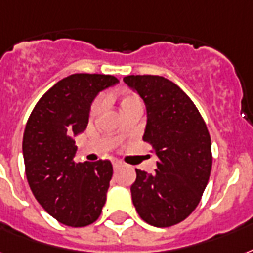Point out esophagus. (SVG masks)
I'll return each instance as SVG.
<instances>
[{"label": "esophagus", "mask_w": 253, "mask_h": 253, "mask_svg": "<svg viewBox=\"0 0 253 253\" xmlns=\"http://www.w3.org/2000/svg\"><path fill=\"white\" fill-rule=\"evenodd\" d=\"M121 166H122V163H121V162H119V161H113V167H114V169H119Z\"/></svg>", "instance_id": "obj_1"}]
</instances>
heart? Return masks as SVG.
Masks as SVG:
<instances>
[{
    "label": "heart",
    "instance_id": "obj_1",
    "mask_svg": "<svg viewBox=\"0 0 253 253\" xmlns=\"http://www.w3.org/2000/svg\"><path fill=\"white\" fill-rule=\"evenodd\" d=\"M119 105H121V110L127 109V107H132V106H140V99L134 94H125V95L121 96V102H119ZM101 109V102L96 101L91 107V115H96L98 111Z\"/></svg>",
    "mask_w": 253,
    "mask_h": 253
}]
</instances>
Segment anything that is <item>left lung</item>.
Here are the masks:
<instances>
[{
	"instance_id": "obj_1",
	"label": "left lung",
	"mask_w": 253,
	"mask_h": 253,
	"mask_svg": "<svg viewBox=\"0 0 253 253\" xmlns=\"http://www.w3.org/2000/svg\"><path fill=\"white\" fill-rule=\"evenodd\" d=\"M147 111L143 140L157 155V169L136 171L131 198L136 212L154 227H171L190 216L206 190L212 167L211 138L186 92L165 77L127 75Z\"/></svg>"
}]
</instances>
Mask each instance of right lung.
Here are the masks:
<instances>
[{
  "label": "right lung",
  "instance_id": "1",
  "mask_svg": "<svg viewBox=\"0 0 253 253\" xmlns=\"http://www.w3.org/2000/svg\"><path fill=\"white\" fill-rule=\"evenodd\" d=\"M118 82L113 75H69L43 94L29 117L22 142L26 178L38 203L62 224H91L106 203L113 165L75 163L74 136L87 127L95 96Z\"/></svg>",
  "mask_w": 253,
  "mask_h": 253
}]
</instances>
